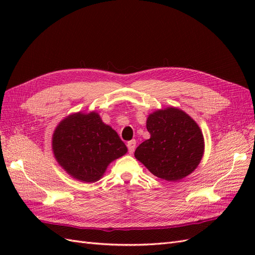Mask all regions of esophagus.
<instances>
[{
	"label": "esophagus",
	"instance_id": "esophagus-1",
	"mask_svg": "<svg viewBox=\"0 0 255 255\" xmlns=\"http://www.w3.org/2000/svg\"><path fill=\"white\" fill-rule=\"evenodd\" d=\"M128 152L132 154L133 152H134V150H135V148H136V140L135 139H133V140H130V141H128Z\"/></svg>",
	"mask_w": 255,
	"mask_h": 255
}]
</instances>
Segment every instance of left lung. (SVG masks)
I'll return each instance as SVG.
<instances>
[{
  "instance_id": "left-lung-1",
  "label": "left lung",
  "mask_w": 255,
  "mask_h": 255,
  "mask_svg": "<svg viewBox=\"0 0 255 255\" xmlns=\"http://www.w3.org/2000/svg\"><path fill=\"white\" fill-rule=\"evenodd\" d=\"M149 139L137 146L135 157L161 180L177 182L200 164L204 138L196 121L186 113L167 107L146 119Z\"/></svg>"
}]
</instances>
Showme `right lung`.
Returning a JSON list of instances; mask_svg holds the SVG:
<instances>
[{
	"instance_id": "right-lung-1",
	"label": "right lung",
	"mask_w": 255,
	"mask_h": 255,
	"mask_svg": "<svg viewBox=\"0 0 255 255\" xmlns=\"http://www.w3.org/2000/svg\"><path fill=\"white\" fill-rule=\"evenodd\" d=\"M52 149L65 171L85 183L101 179L107 166L128 152L117 132L96 112L76 113L60 121L53 133Z\"/></svg>"
}]
</instances>
